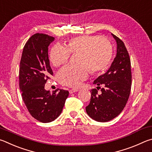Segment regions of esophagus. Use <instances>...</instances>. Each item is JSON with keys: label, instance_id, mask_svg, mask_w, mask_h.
<instances>
[{"label": "esophagus", "instance_id": "obj_1", "mask_svg": "<svg viewBox=\"0 0 152 152\" xmlns=\"http://www.w3.org/2000/svg\"><path fill=\"white\" fill-rule=\"evenodd\" d=\"M77 91H78V89H69V94H73V93L77 92Z\"/></svg>", "mask_w": 152, "mask_h": 152}]
</instances>
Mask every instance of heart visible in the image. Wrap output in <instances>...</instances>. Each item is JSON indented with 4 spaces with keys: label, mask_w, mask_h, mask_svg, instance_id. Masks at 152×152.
I'll return each instance as SVG.
<instances>
[{
    "label": "heart",
    "mask_w": 152,
    "mask_h": 152,
    "mask_svg": "<svg viewBox=\"0 0 152 152\" xmlns=\"http://www.w3.org/2000/svg\"><path fill=\"white\" fill-rule=\"evenodd\" d=\"M113 48L110 40L95 35H82L68 41L66 47L56 44L49 52L52 65L58 67L68 62L71 54H78L77 65L61 69L57 75L59 83L65 86L77 87L87 78L89 71L98 74L105 71L113 58Z\"/></svg>",
    "instance_id": "obj_1"
}]
</instances>
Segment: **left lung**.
I'll use <instances>...</instances> for the list:
<instances>
[{"mask_svg":"<svg viewBox=\"0 0 152 152\" xmlns=\"http://www.w3.org/2000/svg\"><path fill=\"white\" fill-rule=\"evenodd\" d=\"M117 42V55L109 70L95 79L94 84L103 85L102 94L91 89L86 112L99 122L111 120L119 115L128 101L132 86L131 61L124 42L112 34ZM101 88V87H100Z\"/></svg>","mask_w":152,"mask_h":152,"instance_id":"8db88e82","label":"left lung"}]
</instances>
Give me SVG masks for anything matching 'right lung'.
I'll list each match as a JSON object with an SVG mask.
<instances>
[{"mask_svg":"<svg viewBox=\"0 0 152 152\" xmlns=\"http://www.w3.org/2000/svg\"><path fill=\"white\" fill-rule=\"evenodd\" d=\"M53 37L43 33L31 36L23 48L20 62L19 88L31 115L42 123L57 119L62 112L69 91L57 89L50 94L45 84L53 75L50 66L48 47Z\"/></svg>","mask_w":152,"mask_h":152,"instance_id":"add662e5","label":"right lung"}]
</instances>
